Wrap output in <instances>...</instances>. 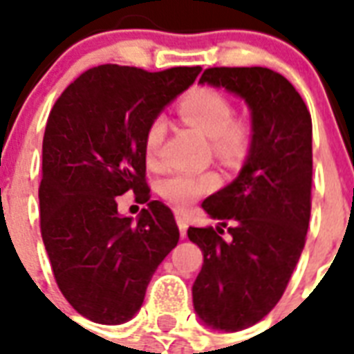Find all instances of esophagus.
Instances as JSON below:
<instances>
[{"mask_svg":"<svg viewBox=\"0 0 354 354\" xmlns=\"http://www.w3.org/2000/svg\"><path fill=\"white\" fill-rule=\"evenodd\" d=\"M176 222L178 227H180V235H185L187 233V221H185V216H183L182 211H176Z\"/></svg>","mask_w":354,"mask_h":354,"instance_id":"34e87169","label":"esophagus"}]
</instances>
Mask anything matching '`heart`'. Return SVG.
Wrapping results in <instances>:
<instances>
[{
	"label": "heart",
	"instance_id": "b5f03b06",
	"mask_svg": "<svg viewBox=\"0 0 354 354\" xmlns=\"http://www.w3.org/2000/svg\"><path fill=\"white\" fill-rule=\"evenodd\" d=\"M178 113L193 128L209 138L213 154L227 165L241 163L250 152L253 139L252 124L246 119L233 118V102L224 93L211 88L189 91L178 102ZM165 133L163 119L156 118L145 130L143 149L147 161L154 163ZM221 178L215 172H172L160 183L161 194L176 205H189L202 194L218 187Z\"/></svg>",
	"mask_w": 354,
	"mask_h": 354
}]
</instances>
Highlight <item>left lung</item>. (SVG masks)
<instances>
[{
	"instance_id": "left-lung-1",
	"label": "left lung",
	"mask_w": 354,
	"mask_h": 354,
	"mask_svg": "<svg viewBox=\"0 0 354 354\" xmlns=\"http://www.w3.org/2000/svg\"><path fill=\"white\" fill-rule=\"evenodd\" d=\"M200 82L233 91L252 110L241 174L202 204L221 226L187 230L204 252L194 310L213 329L235 333L277 305L301 257L313 202V121L296 88L268 68H207Z\"/></svg>"
}]
</instances>
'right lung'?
Here are the masks:
<instances>
[{
	"label": "right lung",
	"mask_w": 354,
	"mask_h": 354,
	"mask_svg": "<svg viewBox=\"0 0 354 354\" xmlns=\"http://www.w3.org/2000/svg\"><path fill=\"white\" fill-rule=\"evenodd\" d=\"M196 68L145 71L102 64L80 75L53 106L41 145L40 230L69 305L97 324L127 322L150 277L178 244L171 207L150 200L143 139L149 122L198 77ZM147 203L138 222L118 196Z\"/></svg>",
	"instance_id": "right-lung-1"
}]
</instances>
